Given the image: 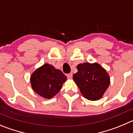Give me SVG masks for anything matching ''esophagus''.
<instances>
[{"label": "esophagus", "mask_w": 133, "mask_h": 133, "mask_svg": "<svg viewBox=\"0 0 133 133\" xmlns=\"http://www.w3.org/2000/svg\"><path fill=\"white\" fill-rule=\"evenodd\" d=\"M67 77H68V79H72V77H73L72 74H68V75H67Z\"/></svg>", "instance_id": "1"}]
</instances>
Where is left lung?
Masks as SVG:
<instances>
[{"label":"left lung","mask_w":133,"mask_h":133,"mask_svg":"<svg viewBox=\"0 0 133 133\" xmlns=\"http://www.w3.org/2000/svg\"><path fill=\"white\" fill-rule=\"evenodd\" d=\"M78 71L73 76L83 96L89 100L102 98L110 85L106 70L98 64L84 63L77 65Z\"/></svg>","instance_id":"left-lung-1"}]
</instances>
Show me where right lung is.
Returning a JSON list of instances; mask_svg holds the SVG:
<instances>
[{
	"mask_svg": "<svg viewBox=\"0 0 133 133\" xmlns=\"http://www.w3.org/2000/svg\"><path fill=\"white\" fill-rule=\"evenodd\" d=\"M66 76L54 66L45 64L35 71L31 76L33 90L44 98H51L60 90Z\"/></svg>",
	"mask_w": 133,
	"mask_h": 133,
	"instance_id": "add662e5",
	"label": "right lung"
}]
</instances>
